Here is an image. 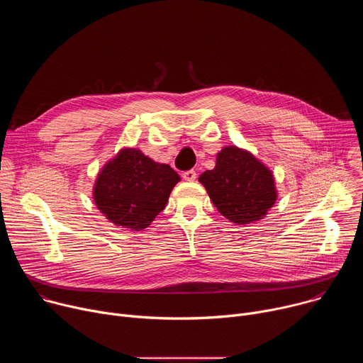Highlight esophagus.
I'll use <instances>...</instances> for the list:
<instances>
[{"instance_id": "34e87169", "label": "esophagus", "mask_w": 363, "mask_h": 363, "mask_svg": "<svg viewBox=\"0 0 363 363\" xmlns=\"http://www.w3.org/2000/svg\"><path fill=\"white\" fill-rule=\"evenodd\" d=\"M182 178H184L185 181H188V182H194V181L196 179V172H195L194 169L185 171V172L182 174Z\"/></svg>"}]
</instances>
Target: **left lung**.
<instances>
[{"mask_svg":"<svg viewBox=\"0 0 363 363\" xmlns=\"http://www.w3.org/2000/svg\"><path fill=\"white\" fill-rule=\"evenodd\" d=\"M220 214L234 224L260 221L277 199L273 172L252 153L224 146L217 153L216 168L199 177Z\"/></svg>","mask_w":363,"mask_h":363,"instance_id":"obj_1","label":"left lung"}]
</instances>
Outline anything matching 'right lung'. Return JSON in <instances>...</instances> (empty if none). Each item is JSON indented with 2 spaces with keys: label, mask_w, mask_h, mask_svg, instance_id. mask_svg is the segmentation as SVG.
Listing matches in <instances>:
<instances>
[{
  "label": "right lung",
  "mask_w": 363,
  "mask_h": 363,
  "mask_svg": "<svg viewBox=\"0 0 363 363\" xmlns=\"http://www.w3.org/2000/svg\"><path fill=\"white\" fill-rule=\"evenodd\" d=\"M179 181L169 165L152 161L139 149L123 147L99 172L93 199L111 223L140 231L165 208Z\"/></svg>",
  "instance_id": "add662e5"
}]
</instances>
